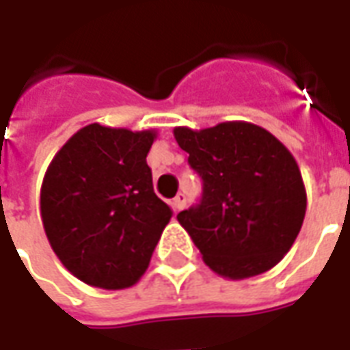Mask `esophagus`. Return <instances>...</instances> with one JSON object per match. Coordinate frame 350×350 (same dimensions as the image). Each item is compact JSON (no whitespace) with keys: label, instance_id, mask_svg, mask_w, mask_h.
<instances>
[{"label":"esophagus","instance_id":"obj_1","mask_svg":"<svg viewBox=\"0 0 350 350\" xmlns=\"http://www.w3.org/2000/svg\"><path fill=\"white\" fill-rule=\"evenodd\" d=\"M183 206H185V195H183V193H178L174 200H172V210H174V212H180V210H183Z\"/></svg>","mask_w":350,"mask_h":350}]
</instances>
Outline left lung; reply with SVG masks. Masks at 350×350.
Instances as JSON below:
<instances>
[{
    "label": "left lung",
    "mask_w": 350,
    "mask_h": 350,
    "mask_svg": "<svg viewBox=\"0 0 350 350\" xmlns=\"http://www.w3.org/2000/svg\"><path fill=\"white\" fill-rule=\"evenodd\" d=\"M174 138L204 182L200 204L178 221L206 266L232 281L271 270L293 247L308 208L293 153L250 122L174 127Z\"/></svg>",
    "instance_id": "obj_1"
}]
</instances>
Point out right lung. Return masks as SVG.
Wrapping results in <instances>:
<instances>
[{"label":"right lung","mask_w":350,"mask_h":350,"mask_svg":"<svg viewBox=\"0 0 350 350\" xmlns=\"http://www.w3.org/2000/svg\"><path fill=\"white\" fill-rule=\"evenodd\" d=\"M157 131L90 123L50 161L41 219L59 262L86 285L122 291L144 275L172 212L146 155Z\"/></svg>","instance_id":"add662e5"}]
</instances>
